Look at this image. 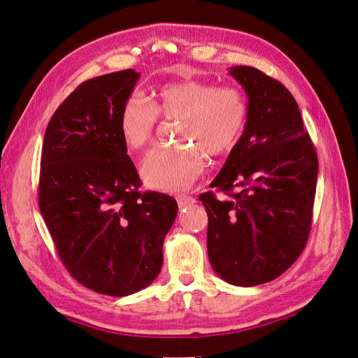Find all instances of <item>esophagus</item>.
<instances>
[{
    "label": "esophagus",
    "instance_id": "esophagus-1",
    "mask_svg": "<svg viewBox=\"0 0 358 358\" xmlns=\"http://www.w3.org/2000/svg\"><path fill=\"white\" fill-rule=\"evenodd\" d=\"M177 203H178L180 208H185V207H189L192 204H195V198L194 196H189V195H178L177 196Z\"/></svg>",
    "mask_w": 358,
    "mask_h": 358
}]
</instances>
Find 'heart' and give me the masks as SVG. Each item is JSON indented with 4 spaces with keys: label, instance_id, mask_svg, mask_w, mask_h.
<instances>
[{
    "label": "heart",
    "instance_id": "obj_1",
    "mask_svg": "<svg viewBox=\"0 0 358 358\" xmlns=\"http://www.w3.org/2000/svg\"><path fill=\"white\" fill-rule=\"evenodd\" d=\"M159 117L178 121V148H155L145 155L141 176L145 185L163 192L190 187L204 171L203 155L224 157L239 145L248 119L242 90L210 81L181 80L160 86L151 104L128 96L119 110V133L127 148L139 151L157 131Z\"/></svg>",
    "mask_w": 358,
    "mask_h": 358
}]
</instances>
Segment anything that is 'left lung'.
I'll use <instances>...</instances> for the list:
<instances>
[{"instance_id":"left-lung-1","label":"left lung","mask_w":358,"mask_h":358,"mask_svg":"<svg viewBox=\"0 0 358 358\" xmlns=\"http://www.w3.org/2000/svg\"><path fill=\"white\" fill-rule=\"evenodd\" d=\"M230 74L248 94L239 145L199 195L208 216L207 252L215 272L236 286H257L286 272L307 243L317 154L287 87L251 66Z\"/></svg>"}]
</instances>
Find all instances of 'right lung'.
Returning a JSON list of instances; mask_svg holds the SVG:
<instances>
[{"mask_svg":"<svg viewBox=\"0 0 358 358\" xmlns=\"http://www.w3.org/2000/svg\"><path fill=\"white\" fill-rule=\"evenodd\" d=\"M133 69L81 83L54 112L42 145L39 208L68 272L101 295L151 284L178 206L139 192L117 117L139 78Z\"/></svg>","mask_w":358,"mask_h":358,"instance_id":"right-lung-1","label":"right lung"}]
</instances>
